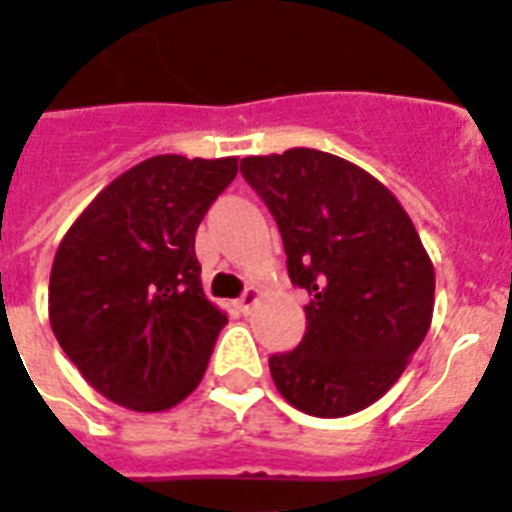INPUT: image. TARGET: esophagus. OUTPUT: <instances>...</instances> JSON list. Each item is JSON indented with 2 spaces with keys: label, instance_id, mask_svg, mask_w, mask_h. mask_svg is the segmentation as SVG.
<instances>
[{
  "label": "esophagus",
  "instance_id": "esophagus-1",
  "mask_svg": "<svg viewBox=\"0 0 512 512\" xmlns=\"http://www.w3.org/2000/svg\"><path fill=\"white\" fill-rule=\"evenodd\" d=\"M257 299H260V292H257L255 286H249L247 292H244L242 297L236 299V307H239L242 313H249V310H252V307L257 305Z\"/></svg>",
  "mask_w": 512,
  "mask_h": 512
}]
</instances>
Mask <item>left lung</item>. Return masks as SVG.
Segmentation results:
<instances>
[{"instance_id": "left-lung-1", "label": "left lung", "mask_w": 512, "mask_h": 512, "mask_svg": "<svg viewBox=\"0 0 512 512\" xmlns=\"http://www.w3.org/2000/svg\"><path fill=\"white\" fill-rule=\"evenodd\" d=\"M242 176L284 239L307 331L268 360L289 405L344 418L384 397L429 334L434 265L392 191L355 162L294 147L244 157Z\"/></svg>"}]
</instances>
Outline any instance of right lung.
Returning <instances> with one entry per match:
<instances>
[{
  "instance_id": "obj_1",
  "label": "right lung",
  "mask_w": 512,
  "mask_h": 512,
  "mask_svg": "<svg viewBox=\"0 0 512 512\" xmlns=\"http://www.w3.org/2000/svg\"><path fill=\"white\" fill-rule=\"evenodd\" d=\"M236 162L149 157L99 191L57 247L49 323L115 405L160 413L205 376L228 318L202 292L194 236Z\"/></svg>"
}]
</instances>
